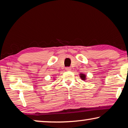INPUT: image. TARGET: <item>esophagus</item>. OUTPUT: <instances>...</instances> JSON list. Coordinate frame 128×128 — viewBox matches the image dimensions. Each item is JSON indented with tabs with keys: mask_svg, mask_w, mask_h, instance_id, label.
<instances>
[{
	"mask_svg": "<svg viewBox=\"0 0 128 128\" xmlns=\"http://www.w3.org/2000/svg\"><path fill=\"white\" fill-rule=\"evenodd\" d=\"M66 70H67V71L71 70V68H66Z\"/></svg>",
	"mask_w": 128,
	"mask_h": 128,
	"instance_id": "esophagus-1",
	"label": "esophagus"
}]
</instances>
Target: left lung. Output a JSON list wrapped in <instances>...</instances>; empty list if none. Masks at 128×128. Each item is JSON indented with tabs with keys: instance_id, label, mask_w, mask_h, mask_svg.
I'll return each mask as SVG.
<instances>
[{
	"instance_id": "1",
	"label": "left lung",
	"mask_w": 128,
	"mask_h": 128,
	"mask_svg": "<svg viewBox=\"0 0 128 128\" xmlns=\"http://www.w3.org/2000/svg\"><path fill=\"white\" fill-rule=\"evenodd\" d=\"M80 78H82V80H83V81H86V75L84 73H80Z\"/></svg>"
}]
</instances>
